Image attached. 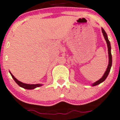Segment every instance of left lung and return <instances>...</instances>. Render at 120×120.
Listing matches in <instances>:
<instances>
[{
  "mask_svg": "<svg viewBox=\"0 0 120 120\" xmlns=\"http://www.w3.org/2000/svg\"><path fill=\"white\" fill-rule=\"evenodd\" d=\"M102 32L103 35H104V38H105V40H106V42H107V47H108V57H109V62H108V67H107V70L105 71V72L104 75H103V76L99 80H98V81L94 83L92 85V86H94L98 85L100 84L101 83L103 82L104 80H105L106 78H107V76H108L109 71H110L111 68V66H112V55H111V48L110 42H109V41L108 40L107 33H106L105 30H104L102 28Z\"/></svg>",
  "mask_w": 120,
  "mask_h": 120,
  "instance_id": "1",
  "label": "left lung"
}]
</instances>
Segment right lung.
Instances as JSON below:
<instances>
[{
    "label": "right lung",
    "mask_w": 120,
    "mask_h": 120,
    "mask_svg": "<svg viewBox=\"0 0 120 120\" xmlns=\"http://www.w3.org/2000/svg\"><path fill=\"white\" fill-rule=\"evenodd\" d=\"M9 73H10V74L11 75V76H12V78L13 79V80L15 81V82H16L20 87H22V88H24V89H35V88H37V87L41 86L42 85H41V84H26V83H22V82H21L19 81L18 80H17L16 78H15V77L13 76V75L11 73V71H9Z\"/></svg>",
    "instance_id": "obj_1"
}]
</instances>
